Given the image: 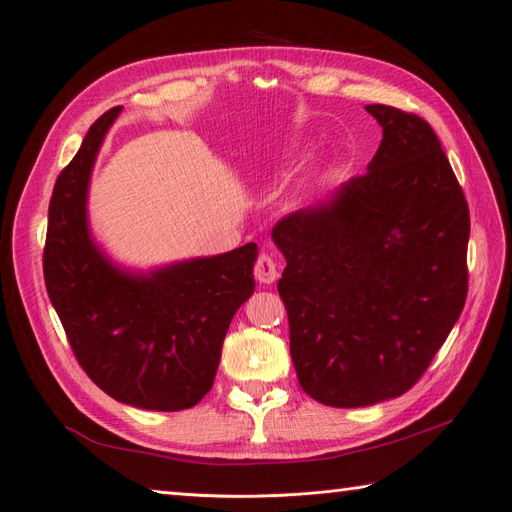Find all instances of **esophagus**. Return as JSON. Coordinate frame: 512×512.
Here are the masks:
<instances>
[{
	"instance_id": "obj_1",
	"label": "esophagus",
	"mask_w": 512,
	"mask_h": 512,
	"mask_svg": "<svg viewBox=\"0 0 512 512\" xmlns=\"http://www.w3.org/2000/svg\"><path fill=\"white\" fill-rule=\"evenodd\" d=\"M254 275L260 284H273L277 282V277H280V267H277L273 256H269L267 252H260L254 265Z\"/></svg>"
}]
</instances>
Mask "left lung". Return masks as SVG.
I'll return each mask as SVG.
<instances>
[{
	"mask_svg": "<svg viewBox=\"0 0 512 512\" xmlns=\"http://www.w3.org/2000/svg\"><path fill=\"white\" fill-rule=\"evenodd\" d=\"M365 111L382 128L367 173L271 232L299 384L333 408L412 389L468 294L470 211L436 132L395 106Z\"/></svg>",
	"mask_w": 512,
	"mask_h": 512,
	"instance_id": "obj_1",
	"label": "left lung"
}]
</instances>
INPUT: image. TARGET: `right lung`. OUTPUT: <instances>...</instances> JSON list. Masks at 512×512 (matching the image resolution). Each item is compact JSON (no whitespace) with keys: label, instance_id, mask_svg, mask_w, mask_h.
Segmentation results:
<instances>
[{"label":"right lung","instance_id":"add662e5","mask_svg":"<svg viewBox=\"0 0 512 512\" xmlns=\"http://www.w3.org/2000/svg\"><path fill=\"white\" fill-rule=\"evenodd\" d=\"M121 106L106 111L61 170L49 205L44 284L85 374L143 410L196 406L213 386L237 309L254 292L256 243L151 271H128L91 237L89 179Z\"/></svg>","mask_w":512,"mask_h":512}]
</instances>
